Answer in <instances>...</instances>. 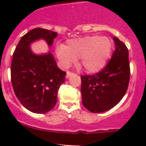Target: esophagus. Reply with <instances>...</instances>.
Wrapping results in <instances>:
<instances>
[{"mask_svg":"<svg viewBox=\"0 0 146 146\" xmlns=\"http://www.w3.org/2000/svg\"><path fill=\"white\" fill-rule=\"evenodd\" d=\"M73 75H74V73H72V72H70V71H67V72H66V77L69 78L70 76H73Z\"/></svg>","mask_w":146,"mask_h":146,"instance_id":"1","label":"esophagus"}]
</instances>
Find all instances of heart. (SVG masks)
<instances>
[{"label":"heart","mask_w":146,"mask_h":146,"mask_svg":"<svg viewBox=\"0 0 146 146\" xmlns=\"http://www.w3.org/2000/svg\"><path fill=\"white\" fill-rule=\"evenodd\" d=\"M111 48L112 44L108 38L92 35L70 40L66 47H58L56 54L65 67L80 58L83 67L87 71L94 73L105 66L111 56Z\"/></svg>","instance_id":"1"}]
</instances>
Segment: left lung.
Masks as SVG:
<instances>
[{
  "label": "left lung",
  "instance_id": "8db88e82",
  "mask_svg": "<svg viewBox=\"0 0 146 146\" xmlns=\"http://www.w3.org/2000/svg\"><path fill=\"white\" fill-rule=\"evenodd\" d=\"M115 50L105 67L94 75L81 76L82 104L92 113L108 111L120 102L128 88L130 76L129 52L117 37Z\"/></svg>",
  "mask_w": 146,
  "mask_h": 146
}]
</instances>
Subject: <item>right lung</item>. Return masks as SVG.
Listing matches in <instances>:
<instances>
[{"mask_svg": "<svg viewBox=\"0 0 146 146\" xmlns=\"http://www.w3.org/2000/svg\"><path fill=\"white\" fill-rule=\"evenodd\" d=\"M57 35L53 31L33 29L21 38L13 54L10 71L15 95L33 113H44L54 108L66 72L58 68L51 53L35 54L30 44L44 39L50 47Z\"/></svg>", "mask_w": 146, "mask_h": 146, "instance_id": "right-lung-1", "label": "right lung"}]
</instances>
